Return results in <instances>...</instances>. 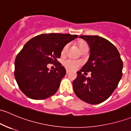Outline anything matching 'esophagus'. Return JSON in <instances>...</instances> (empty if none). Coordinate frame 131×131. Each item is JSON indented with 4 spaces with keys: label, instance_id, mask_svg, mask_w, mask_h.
I'll return each instance as SVG.
<instances>
[{
    "label": "esophagus",
    "instance_id": "esophagus-1",
    "mask_svg": "<svg viewBox=\"0 0 131 131\" xmlns=\"http://www.w3.org/2000/svg\"><path fill=\"white\" fill-rule=\"evenodd\" d=\"M70 72V70H68V69H67V74L69 73Z\"/></svg>",
    "mask_w": 131,
    "mask_h": 131
}]
</instances>
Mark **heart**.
Segmentation results:
<instances>
[{"label": "heart", "mask_w": 131, "mask_h": 131, "mask_svg": "<svg viewBox=\"0 0 131 131\" xmlns=\"http://www.w3.org/2000/svg\"><path fill=\"white\" fill-rule=\"evenodd\" d=\"M78 46H79V48L80 49V51L81 52H82L85 49H89V46H88V44L85 42L84 41L80 40L79 42V43H78ZM68 48V45H66L64 47H63V50H62V54H64L66 52H67V49ZM63 64L64 65V67H66L67 68H69V69L71 70H74L76 69L77 68L80 66V63L77 61L73 60V59H67V60L64 61L63 62Z\"/></svg>", "instance_id": "heart-1"}]
</instances>
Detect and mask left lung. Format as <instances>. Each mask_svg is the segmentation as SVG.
Listing matches in <instances>:
<instances>
[{"mask_svg":"<svg viewBox=\"0 0 131 131\" xmlns=\"http://www.w3.org/2000/svg\"><path fill=\"white\" fill-rule=\"evenodd\" d=\"M88 42L90 55L73 82L74 92L79 98L92 105L106 100L117 88L122 76L123 62L115 46L97 35L79 37ZM87 72H91L86 78Z\"/></svg>","mask_w":131,"mask_h":131,"instance_id":"left-lung-1","label":"left lung"}]
</instances>
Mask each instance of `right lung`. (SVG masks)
I'll return each instance as SVG.
<instances>
[{"label":"right lung","mask_w":131,"mask_h":131,"mask_svg":"<svg viewBox=\"0 0 131 131\" xmlns=\"http://www.w3.org/2000/svg\"><path fill=\"white\" fill-rule=\"evenodd\" d=\"M77 35L44 34L30 39L16 58L14 77L21 91L33 100H43L59 89L66 69L58 62L63 47ZM56 64L52 71L47 64Z\"/></svg>","instance_id":"add662e5"}]
</instances>
